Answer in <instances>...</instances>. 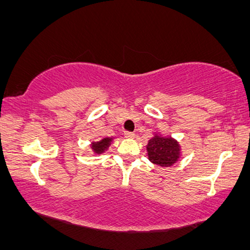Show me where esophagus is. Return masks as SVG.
Here are the masks:
<instances>
[{
	"instance_id": "34e87169",
	"label": "esophagus",
	"mask_w": 250,
	"mask_h": 250,
	"mask_svg": "<svg viewBox=\"0 0 250 250\" xmlns=\"http://www.w3.org/2000/svg\"><path fill=\"white\" fill-rule=\"evenodd\" d=\"M125 137L128 138V139H132V138H135V133H133V132H129V131H125Z\"/></svg>"
}]
</instances>
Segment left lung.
I'll list each match as a JSON object with an SVG mask.
<instances>
[{
	"label": "left lung",
	"instance_id": "8db88e82",
	"mask_svg": "<svg viewBox=\"0 0 250 250\" xmlns=\"http://www.w3.org/2000/svg\"><path fill=\"white\" fill-rule=\"evenodd\" d=\"M148 159L155 165L170 167L181 156V146L172 137L155 135L147 145Z\"/></svg>",
	"mask_w": 250,
	"mask_h": 250
}]
</instances>
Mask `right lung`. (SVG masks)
Returning a JSON list of instances; mask_svg holds the SVG:
<instances>
[{
    "label": "right lung",
    "instance_id": "right-lung-1",
    "mask_svg": "<svg viewBox=\"0 0 250 250\" xmlns=\"http://www.w3.org/2000/svg\"><path fill=\"white\" fill-rule=\"evenodd\" d=\"M112 140H113V138H103L102 140L96 141V143H92L91 147L93 149V151H94V154H96V155L103 154V152L110 147Z\"/></svg>",
    "mask_w": 250,
    "mask_h": 250
}]
</instances>
